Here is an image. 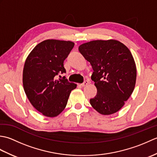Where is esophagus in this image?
Instances as JSON below:
<instances>
[{
  "label": "esophagus",
  "mask_w": 157,
  "mask_h": 157,
  "mask_svg": "<svg viewBox=\"0 0 157 157\" xmlns=\"http://www.w3.org/2000/svg\"><path fill=\"white\" fill-rule=\"evenodd\" d=\"M88 84H89V81L86 80V81H85L84 83H83V84H80V86H82V87H84V86H87Z\"/></svg>",
  "instance_id": "obj_1"
}]
</instances>
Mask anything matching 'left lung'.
<instances>
[{"mask_svg":"<svg viewBox=\"0 0 157 157\" xmlns=\"http://www.w3.org/2000/svg\"><path fill=\"white\" fill-rule=\"evenodd\" d=\"M78 49L94 70L91 79L97 94L90 100V105L104 115L119 111L136 85V66L129 48L112 39L92 40L81 44Z\"/></svg>","mask_w":157,"mask_h":157,"instance_id":"8db88e82","label":"left lung"}]
</instances>
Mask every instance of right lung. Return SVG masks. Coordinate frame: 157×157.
<instances>
[{
    "mask_svg": "<svg viewBox=\"0 0 157 157\" xmlns=\"http://www.w3.org/2000/svg\"><path fill=\"white\" fill-rule=\"evenodd\" d=\"M71 41L48 39L39 43L29 53L23 70V85L32 105L48 117L58 116L67 104L77 84L59 73H65L63 62L74 46Z\"/></svg>",
    "mask_w": 157,
    "mask_h": 157,
    "instance_id": "obj_1",
    "label": "right lung"
}]
</instances>
